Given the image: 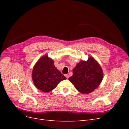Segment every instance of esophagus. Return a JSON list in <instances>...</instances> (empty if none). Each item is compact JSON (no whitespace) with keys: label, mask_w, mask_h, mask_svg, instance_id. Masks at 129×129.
<instances>
[{"label":"esophagus","mask_w":129,"mask_h":129,"mask_svg":"<svg viewBox=\"0 0 129 129\" xmlns=\"http://www.w3.org/2000/svg\"><path fill=\"white\" fill-rule=\"evenodd\" d=\"M65 76L66 77V78H67V79H68V78H69V75L68 74H66V75H65Z\"/></svg>","instance_id":"esophagus-1"}]
</instances>
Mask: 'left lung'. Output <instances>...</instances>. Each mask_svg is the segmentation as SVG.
<instances>
[{
	"instance_id": "obj_1",
	"label": "left lung",
	"mask_w": 129,
	"mask_h": 129,
	"mask_svg": "<svg viewBox=\"0 0 129 129\" xmlns=\"http://www.w3.org/2000/svg\"><path fill=\"white\" fill-rule=\"evenodd\" d=\"M68 80L80 92L88 94L99 87L103 79L102 70L92 57L87 61H81L73 71Z\"/></svg>"
}]
</instances>
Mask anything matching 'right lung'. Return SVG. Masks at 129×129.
Masks as SVG:
<instances>
[{
	"label": "right lung",
	"instance_id": "add662e5",
	"mask_svg": "<svg viewBox=\"0 0 129 129\" xmlns=\"http://www.w3.org/2000/svg\"><path fill=\"white\" fill-rule=\"evenodd\" d=\"M32 79L34 85L38 89L47 92L52 91L60 81L67 78L56 69L53 60L45 55L34 66Z\"/></svg>",
	"mask_w": 129,
	"mask_h": 129
}]
</instances>
